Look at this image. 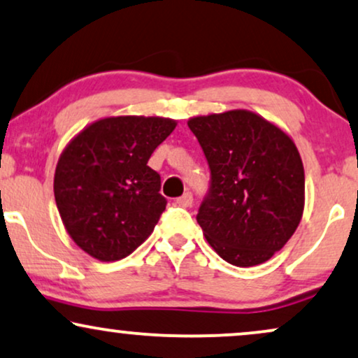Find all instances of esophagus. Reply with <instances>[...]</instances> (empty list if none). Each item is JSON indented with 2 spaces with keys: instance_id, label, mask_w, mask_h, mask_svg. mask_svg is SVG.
Listing matches in <instances>:
<instances>
[{
  "instance_id": "obj_1",
  "label": "esophagus",
  "mask_w": 358,
  "mask_h": 358,
  "mask_svg": "<svg viewBox=\"0 0 358 358\" xmlns=\"http://www.w3.org/2000/svg\"><path fill=\"white\" fill-rule=\"evenodd\" d=\"M192 203H193V194L189 193V192L183 193L180 198H176V205H180V206H183V208L192 206Z\"/></svg>"
}]
</instances>
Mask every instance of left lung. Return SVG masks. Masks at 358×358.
<instances>
[{
	"label": "left lung",
	"mask_w": 358,
	"mask_h": 358,
	"mask_svg": "<svg viewBox=\"0 0 358 358\" xmlns=\"http://www.w3.org/2000/svg\"><path fill=\"white\" fill-rule=\"evenodd\" d=\"M188 127L210 166L196 215L210 246L239 268L271 259L304 211V166L291 137L250 110L193 117Z\"/></svg>",
	"instance_id": "obj_1"
}]
</instances>
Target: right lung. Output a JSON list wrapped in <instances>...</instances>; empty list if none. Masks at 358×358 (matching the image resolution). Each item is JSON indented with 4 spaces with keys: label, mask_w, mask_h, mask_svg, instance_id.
Listing matches in <instances>:
<instances>
[{
    "label": "right lung",
    "mask_w": 358,
    "mask_h": 358,
    "mask_svg": "<svg viewBox=\"0 0 358 358\" xmlns=\"http://www.w3.org/2000/svg\"><path fill=\"white\" fill-rule=\"evenodd\" d=\"M176 127L162 117L94 122L62 152L54 196L69 236L99 261H119L150 236L165 211L148 158Z\"/></svg>",
    "instance_id": "add662e5"
}]
</instances>
